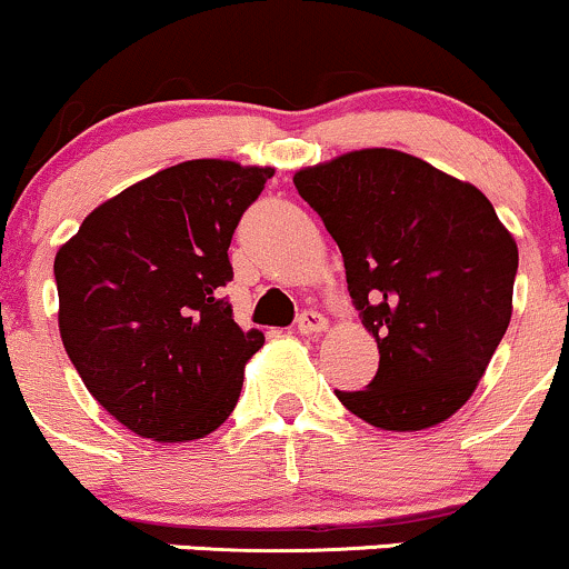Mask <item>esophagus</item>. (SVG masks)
<instances>
[{"instance_id":"1","label":"esophagus","mask_w":569,"mask_h":569,"mask_svg":"<svg viewBox=\"0 0 569 569\" xmlns=\"http://www.w3.org/2000/svg\"><path fill=\"white\" fill-rule=\"evenodd\" d=\"M297 329H299V335H321V331L326 329V318L316 310H305L302 316L297 318Z\"/></svg>"}]
</instances>
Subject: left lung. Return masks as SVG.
<instances>
[{"label": "left lung", "instance_id": "1", "mask_svg": "<svg viewBox=\"0 0 569 569\" xmlns=\"http://www.w3.org/2000/svg\"><path fill=\"white\" fill-rule=\"evenodd\" d=\"M345 259L348 291L377 339L380 369L337 390L382 430L449 420L511 323L519 248L468 181L398 149H358L293 173Z\"/></svg>", "mask_w": 569, "mask_h": 569}]
</instances>
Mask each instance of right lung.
<instances>
[{"mask_svg":"<svg viewBox=\"0 0 569 569\" xmlns=\"http://www.w3.org/2000/svg\"><path fill=\"white\" fill-rule=\"evenodd\" d=\"M272 173L179 162L101 202L58 248L63 348L96 401L141 439H202L238 403L264 335L240 329L221 297L227 248Z\"/></svg>","mask_w":569,"mask_h":569,"instance_id":"1","label":"right lung"}]
</instances>
